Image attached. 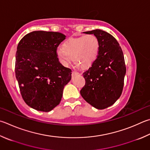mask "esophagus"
Here are the masks:
<instances>
[{"mask_svg":"<svg viewBox=\"0 0 150 150\" xmlns=\"http://www.w3.org/2000/svg\"><path fill=\"white\" fill-rule=\"evenodd\" d=\"M79 75V73H77V71H73L72 77H73V76H75V75Z\"/></svg>","mask_w":150,"mask_h":150,"instance_id":"esophagus-1","label":"esophagus"}]
</instances>
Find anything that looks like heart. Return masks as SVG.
<instances>
[{"label":"heart","instance_id":"obj_1","mask_svg":"<svg viewBox=\"0 0 150 150\" xmlns=\"http://www.w3.org/2000/svg\"><path fill=\"white\" fill-rule=\"evenodd\" d=\"M99 48L98 38L93 34H88L67 40L62 48L57 49L56 56L64 66H67L73 58L75 64L85 68L91 66L96 60Z\"/></svg>","mask_w":150,"mask_h":150}]
</instances>
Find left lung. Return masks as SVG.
<instances>
[{
  "label": "left lung",
  "mask_w": 150,
  "mask_h": 150,
  "mask_svg": "<svg viewBox=\"0 0 150 150\" xmlns=\"http://www.w3.org/2000/svg\"><path fill=\"white\" fill-rule=\"evenodd\" d=\"M99 40L98 56L83 75L85 84L80 93L86 102L98 110L113 105L122 94L126 73L124 55L112 35L102 29L84 32Z\"/></svg>",
  "instance_id": "left-lung-1"
}]
</instances>
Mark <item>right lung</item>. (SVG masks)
Instances as JSON below:
<instances>
[{"mask_svg": "<svg viewBox=\"0 0 150 150\" xmlns=\"http://www.w3.org/2000/svg\"><path fill=\"white\" fill-rule=\"evenodd\" d=\"M58 32L35 31L19 42L15 73L22 98L29 107L48 112L61 101L71 69L59 63L56 50L66 39Z\"/></svg>", "mask_w": 150, "mask_h": 150, "instance_id": "add662e5", "label": "right lung"}]
</instances>
